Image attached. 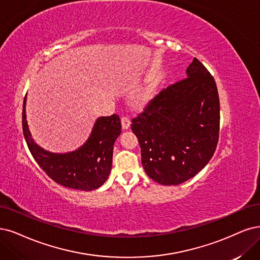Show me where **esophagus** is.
<instances>
[{
    "label": "esophagus",
    "mask_w": 260,
    "mask_h": 260,
    "mask_svg": "<svg viewBox=\"0 0 260 260\" xmlns=\"http://www.w3.org/2000/svg\"><path fill=\"white\" fill-rule=\"evenodd\" d=\"M121 123H122V128L124 131H126V129H128L131 127V121H129V119L127 117H122Z\"/></svg>",
    "instance_id": "34e87169"
}]
</instances>
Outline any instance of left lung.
I'll return each mask as SVG.
<instances>
[{
  "instance_id": "obj_1",
  "label": "left lung",
  "mask_w": 260,
  "mask_h": 260,
  "mask_svg": "<svg viewBox=\"0 0 260 260\" xmlns=\"http://www.w3.org/2000/svg\"><path fill=\"white\" fill-rule=\"evenodd\" d=\"M186 77L162 89L131 125L143 169L162 185H179L195 177L213 156L218 141L214 78L196 57Z\"/></svg>"
}]
</instances>
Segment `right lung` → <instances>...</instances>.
<instances>
[{
  "instance_id": "add662e5",
  "label": "right lung",
  "mask_w": 260,
  "mask_h": 260,
  "mask_svg": "<svg viewBox=\"0 0 260 260\" xmlns=\"http://www.w3.org/2000/svg\"><path fill=\"white\" fill-rule=\"evenodd\" d=\"M25 105L26 98L22 109L23 135L28 150L40 167L54 182L65 187L84 191L101 187L110 175L113 145L121 134L119 115L112 114L96 120L89 138L77 150L53 153L34 141L28 129Z\"/></svg>"
}]
</instances>
